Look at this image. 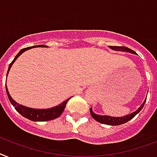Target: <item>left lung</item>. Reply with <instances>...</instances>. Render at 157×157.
<instances>
[{
  "mask_svg": "<svg viewBox=\"0 0 157 157\" xmlns=\"http://www.w3.org/2000/svg\"><path fill=\"white\" fill-rule=\"evenodd\" d=\"M109 48L113 50H115V51H122V52H131V53H133V54H136V52L132 51V49L127 48V47H118V46H109ZM147 99V98H146ZM145 101L146 100L144 101L141 106L136 111L133 112L132 114H129V115H126L124 117H109V116H102V115H98V114H94L93 110H92V108H90V114L93 118L95 119L96 121L99 122L101 123H104V124L106 125H111V126H115V125H121L123 124V123H127L129 120H131L132 118H133L136 114H138L139 112L140 111L142 108L144 107V105L145 104Z\"/></svg>",
  "mask_w": 157,
  "mask_h": 157,
  "instance_id": "obj_1",
  "label": "left lung"
}]
</instances>
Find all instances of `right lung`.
I'll return each instance as SVG.
<instances>
[{"instance_id":"add662e5","label":"right lung","mask_w":157,"mask_h":157,"mask_svg":"<svg viewBox=\"0 0 157 157\" xmlns=\"http://www.w3.org/2000/svg\"><path fill=\"white\" fill-rule=\"evenodd\" d=\"M37 47H40V48H45L47 46L45 45H38L34 46V47H31V48H25L21 49L20 52H18V54L16 56L14 57L13 60L10 63V66H9L8 72H7V75L9 73V71H10V67L12 66V64L14 63V61L16 60L17 57L19 56H21V53H23L24 52H25L26 50H29L32 48H37ZM6 93H7V95H8V98L10 99V102L13 106H14L15 109L18 112L19 114L22 115L25 118H28L31 121H34V122H44V121H50L53 120L55 118H58L59 116H60V114L63 113V111L64 110V108L66 106V104L68 101L69 98L67 100L64 101L63 103H61L60 105H57L56 107L51 108V109H32V108L26 107V106H23V105H19L13 99L11 98L10 93L8 91V89H7V86L6 85Z\"/></svg>"}]
</instances>
